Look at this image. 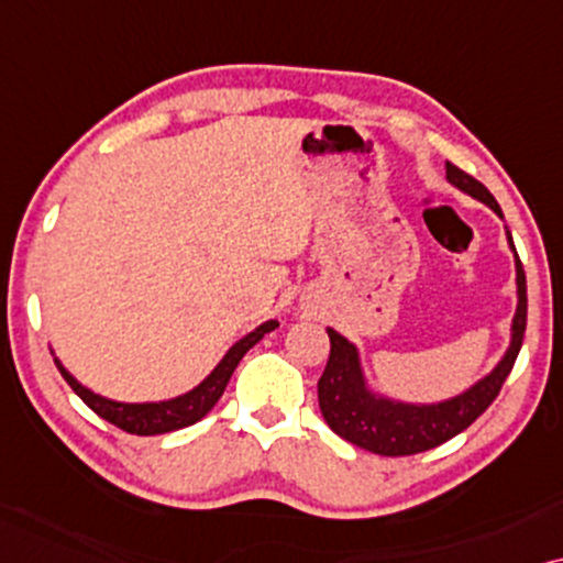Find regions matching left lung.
<instances>
[{
    "instance_id": "obj_1",
    "label": "left lung",
    "mask_w": 563,
    "mask_h": 563,
    "mask_svg": "<svg viewBox=\"0 0 563 563\" xmlns=\"http://www.w3.org/2000/svg\"><path fill=\"white\" fill-rule=\"evenodd\" d=\"M445 172L448 183L453 187L471 195L478 203L489 206L499 219H505L494 195L478 179L466 175V172L451 162L445 164ZM505 231L507 244L515 257L517 286V309L512 317V327H509V344L505 355L497 360V365L486 376L478 378L468 388H463L461 394L451 396V399L417 404L394 399V396L384 391H376L371 386L368 376H365L357 344H352L336 329H327L332 350H329L327 368L319 378V409L324 415L327 424L340 438L378 455H415L443 445L445 440L455 438L476 417H482L489 409V404L497 399L501 384H505L509 371H512L517 352L522 347L528 321L526 273H522V262L517 257L512 234H509L507 227Z\"/></svg>"
}]
</instances>
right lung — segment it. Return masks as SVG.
Instances as JSON below:
<instances>
[{"mask_svg": "<svg viewBox=\"0 0 563 563\" xmlns=\"http://www.w3.org/2000/svg\"><path fill=\"white\" fill-rule=\"evenodd\" d=\"M273 329H277L275 319H269V321H265V324H260L257 329H252L250 334H244L242 340L231 344V347L227 350V355L219 360V365H216V368L208 373V376L200 380L198 386L190 388V391L172 396V399H162V401L108 399V396L95 394L92 388L79 384V380L64 368L62 360L58 357H54V360H56L58 371H62V376L66 378V384L74 388V394H77L79 399L95 411V415H100L102 419H108L110 424H115V427H120V430H125L131 434H164V432L183 430V427H190L198 422V419H203L208 411L216 407V401L221 399L223 388H227L231 373L236 371L239 360H242L246 352H250L254 344L262 340V336H265L267 332H273Z\"/></svg>", "mask_w": 563, "mask_h": 563, "instance_id": "add662e5", "label": "right lung"}]
</instances>
